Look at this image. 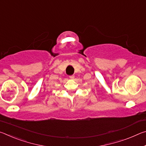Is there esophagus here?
Wrapping results in <instances>:
<instances>
[{"label":"esophagus","instance_id":"esophagus-1","mask_svg":"<svg viewBox=\"0 0 146 146\" xmlns=\"http://www.w3.org/2000/svg\"><path fill=\"white\" fill-rule=\"evenodd\" d=\"M70 78L71 79H74L75 78V75H71V76H70Z\"/></svg>","mask_w":146,"mask_h":146}]
</instances>
